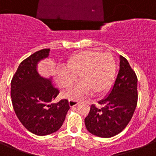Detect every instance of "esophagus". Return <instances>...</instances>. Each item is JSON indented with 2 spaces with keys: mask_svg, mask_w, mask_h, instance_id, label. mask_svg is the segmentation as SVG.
Masks as SVG:
<instances>
[{
  "mask_svg": "<svg viewBox=\"0 0 156 156\" xmlns=\"http://www.w3.org/2000/svg\"><path fill=\"white\" fill-rule=\"evenodd\" d=\"M69 102V105H70V107H74V106H76L77 104L80 103V101L79 100H75V99H70Z\"/></svg>",
  "mask_w": 156,
  "mask_h": 156,
  "instance_id": "1",
  "label": "esophagus"
}]
</instances>
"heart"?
Segmentation results:
<instances>
[{"label": "heart", "mask_w": 156, "mask_h": 156, "mask_svg": "<svg viewBox=\"0 0 156 156\" xmlns=\"http://www.w3.org/2000/svg\"><path fill=\"white\" fill-rule=\"evenodd\" d=\"M115 70L116 62L112 54L85 50L69 58L66 69L60 71L56 80L61 87L69 88L79 75L81 83L69 91L65 96L69 98L80 99L91 92L94 95L106 92L112 83Z\"/></svg>", "instance_id": "heart-1"}]
</instances>
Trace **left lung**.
Wrapping results in <instances>:
<instances>
[{
  "label": "left lung",
  "mask_w": 156,
  "mask_h": 156,
  "mask_svg": "<svg viewBox=\"0 0 156 156\" xmlns=\"http://www.w3.org/2000/svg\"><path fill=\"white\" fill-rule=\"evenodd\" d=\"M119 70L109 95L99 101L101 108L92 104L84 119L90 133L110 138L121 132L128 124L138 100L137 76L125 57L119 56Z\"/></svg>",
  "instance_id": "8db88e82"
}]
</instances>
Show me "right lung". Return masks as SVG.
<instances>
[{"instance_id":"right-lung-1","label":"right lung","mask_w":156,"mask_h":156,"mask_svg":"<svg viewBox=\"0 0 156 156\" xmlns=\"http://www.w3.org/2000/svg\"><path fill=\"white\" fill-rule=\"evenodd\" d=\"M49 48L34 52L20 63L11 80V98L16 116L27 130L46 136L60 129L69 110V100L53 101L59 90L38 74L37 64L48 57Z\"/></svg>"}]
</instances>
